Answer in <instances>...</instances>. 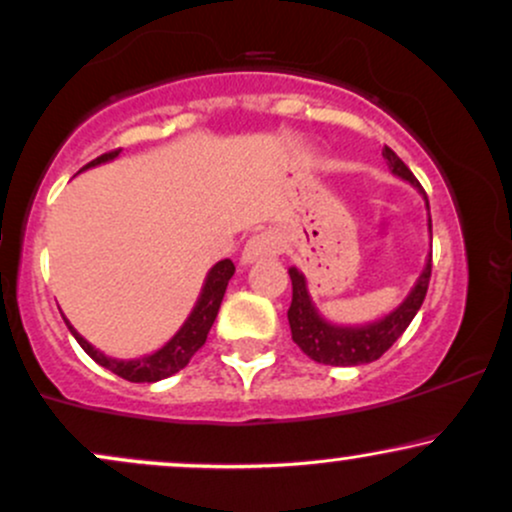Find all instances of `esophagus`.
<instances>
[{
    "label": "esophagus",
    "mask_w": 512,
    "mask_h": 512,
    "mask_svg": "<svg viewBox=\"0 0 512 512\" xmlns=\"http://www.w3.org/2000/svg\"><path fill=\"white\" fill-rule=\"evenodd\" d=\"M279 250H281V243H279V238H276V233L260 231V233H255L248 243H245L243 257H240V260H243V264H252L257 260H269V257L279 255Z\"/></svg>",
    "instance_id": "obj_1"
}]
</instances>
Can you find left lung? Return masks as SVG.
<instances>
[{
  "mask_svg": "<svg viewBox=\"0 0 512 512\" xmlns=\"http://www.w3.org/2000/svg\"><path fill=\"white\" fill-rule=\"evenodd\" d=\"M381 155L389 162L391 174L400 176L403 181H408L410 186L420 190L424 197V205L429 209L427 193H424L420 181L412 176V171L405 166L403 159L386 145ZM427 221L429 233H432V217ZM288 274H291L293 283V300L291 307H288V324H291L293 341L298 343L300 350H303L307 357H312L319 365L355 367L379 360V357L403 336V331L408 329L412 319H415L417 310H420L424 303V295H427L429 279H432V255L427 257V264H424L420 279L412 286L408 298L386 317L362 326H338L326 322V319L319 315L315 303H312L310 291H307L305 274L298 272L295 267L288 269Z\"/></svg>",
  "mask_w": 512,
  "mask_h": 512,
  "instance_id": "1",
  "label": "left lung"
}]
</instances>
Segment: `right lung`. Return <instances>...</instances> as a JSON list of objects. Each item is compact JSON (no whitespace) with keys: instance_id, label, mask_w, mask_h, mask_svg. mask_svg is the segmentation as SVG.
<instances>
[{"instance_id":"add662e5","label":"right lung","mask_w":512,"mask_h":512,"mask_svg":"<svg viewBox=\"0 0 512 512\" xmlns=\"http://www.w3.org/2000/svg\"><path fill=\"white\" fill-rule=\"evenodd\" d=\"M119 152L121 150H114V152H107V155L92 159V162L85 164L80 171L104 162H112V159L119 157ZM233 272H236V267H233L231 260H221L214 264V267L209 269L200 298H197V303L193 307V312H190V317L186 319V324H183L174 334V338H171L166 346L159 348L157 353L135 357V360H116V357L100 353V350L90 346V343L85 341L76 329H73L69 319L64 315L61 317H64V322L69 326L73 338L80 343V348H83L85 353L97 362V365H102L104 369H109V372H114L116 377L133 381V384H155V381H162L166 377H171V374L181 372V369L190 362V357L205 346L207 334L209 329H212L214 319H217L221 300H224L226 286H229Z\"/></svg>"}]
</instances>
